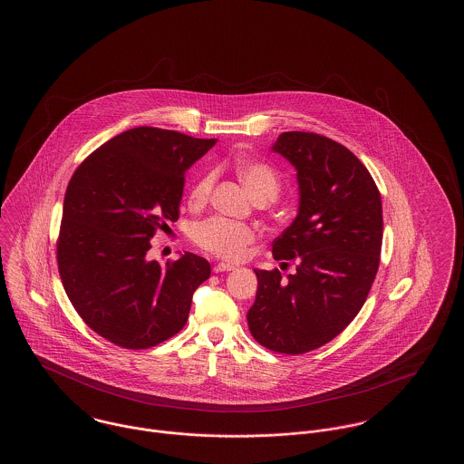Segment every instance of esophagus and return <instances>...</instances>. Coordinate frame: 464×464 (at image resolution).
<instances>
[{
	"label": "esophagus",
	"mask_w": 464,
	"mask_h": 464,
	"mask_svg": "<svg viewBox=\"0 0 464 464\" xmlns=\"http://www.w3.org/2000/svg\"><path fill=\"white\" fill-rule=\"evenodd\" d=\"M235 266L229 265V263H219V265L214 266V273H222V271H233Z\"/></svg>",
	"instance_id": "esophagus-1"
}]
</instances>
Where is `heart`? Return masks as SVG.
Listing matches in <instances>:
<instances>
[{
	"label": "heart",
	"mask_w": 464,
	"mask_h": 464,
	"mask_svg": "<svg viewBox=\"0 0 464 464\" xmlns=\"http://www.w3.org/2000/svg\"><path fill=\"white\" fill-rule=\"evenodd\" d=\"M235 170L240 177L243 186L254 199H275L282 189V180L278 172L263 161L245 160L240 158L235 161ZM216 184V174L207 172L199 177L191 191L193 201H205L210 197L212 188ZM257 237L256 229L243 222L229 221L224 218H210L207 221L199 222L195 227L193 238L199 248L227 259L238 261L246 254V246L254 243Z\"/></svg>",
	"instance_id": "heart-1"
}]
</instances>
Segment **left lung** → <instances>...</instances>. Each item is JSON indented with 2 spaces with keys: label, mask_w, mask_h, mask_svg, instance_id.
Segmentation results:
<instances>
[{
  "label": "left lung",
  "mask_w": 464,
  "mask_h": 464,
  "mask_svg": "<svg viewBox=\"0 0 464 464\" xmlns=\"http://www.w3.org/2000/svg\"><path fill=\"white\" fill-rule=\"evenodd\" d=\"M273 151L297 170L299 212L273 242L294 275L256 269L246 313L254 339L271 352L308 353L344 331L374 284L382 245V205L374 179L343 144L313 132H284Z\"/></svg>",
  "instance_id": "left-lung-1"
}]
</instances>
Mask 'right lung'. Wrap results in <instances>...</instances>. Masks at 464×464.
Segmentation results:
<instances>
[{
	"label": "right lung",
	"instance_id": "1",
	"mask_svg": "<svg viewBox=\"0 0 464 464\" xmlns=\"http://www.w3.org/2000/svg\"><path fill=\"white\" fill-rule=\"evenodd\" d=\"M216 139L137 127L87 156L67 184L57 265L71 304L92 331L146 350L180 331L210 265L186 252L165 266L148 252L179 219L186 170Z\"/></svg>",
	"mask_w": 464,
	"mask_h": 464
}]
</instances>
